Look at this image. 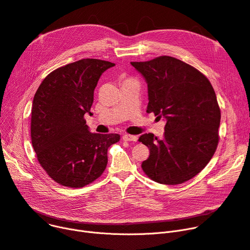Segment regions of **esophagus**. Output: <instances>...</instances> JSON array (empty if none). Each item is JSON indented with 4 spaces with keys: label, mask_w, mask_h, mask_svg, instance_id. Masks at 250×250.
I'll list each match as a JSON object with an SVG mask.
<instances>
[{
    "label": "esophagus",
    "mask_w": 250,
    "mask_h": 250,
    "mask_svg": "<svg viewBox=\"0 0 250 250\" xmlns=\"http://www.w3.org/2000/svg\"><path fill=\"white\" fill-rule=\"evenodd\" d=\"M123 140L126 141V142H137L138 138L136 136H132V135H124Z\"/></svg>",
    "instance_id": "34e87169"
}]
</instances>
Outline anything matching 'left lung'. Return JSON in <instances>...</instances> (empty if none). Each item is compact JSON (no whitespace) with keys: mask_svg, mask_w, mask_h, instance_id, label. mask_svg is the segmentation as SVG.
<instances>
[{"mask_svg":"<svg viewBox=\"0 0 250 250\" xmlns=\"http://www.w3.org/2000/svg\"><path fill=\"white\" fill-rule=\"evenodd\" d=\"M130 63L148 85L147 112L166 121L163 138L151 133L139 138L150 150L144 172L162 185L191 179L212 159L219 142L221 111L212 84L172 57Z\"/></svg>","mask_w":250,"mask_h":250,"instance_id":"1","label":"left lung"}]
</instances>
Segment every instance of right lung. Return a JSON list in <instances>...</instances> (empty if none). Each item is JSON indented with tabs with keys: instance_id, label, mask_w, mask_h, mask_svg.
Listing matches in <instances>:
<instances>
[{
	"instance_id": "add662e5",
	"label": "right lung",
	"mask_w": 250,
	"mask_h": 250,
	"mask_svg": "<svg viewBox=\"0 0 250 250\" xmlns=\"http://www.w3.org/2000/svg\"><path fill=\"white\" fill-rule=\"evenodd\" d=\"M114 63L96 59L71 62L48 74L31 109V142L48 176L68 188H83L106 168L107 149L117 134L91 133L84 120L102 73Z\"/></svg>"
}]
</instances>
